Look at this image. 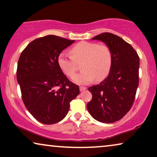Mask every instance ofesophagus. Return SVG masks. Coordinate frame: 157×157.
<instances>
[{
    "label": "esophagus",
    "instance_id": "1",
    "mask_svg": "<svg viewBox=\"0 0 157 157\" xmlns=\"http://www.w3.org/2000/svg\"><path fill=\"white\" fill-rule=\"evenodd\" d=\"M87 87H84V86H80V90L82 92L83 90H86Z\"/></svg>",
    "mask_w": 157,
    "mask_h": 157
}]
</instances>
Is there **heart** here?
<instances>
[{"instance_id": "b5f03b06", "label": "heart", "mask_w": 157, "mask_h": 157, "mask_svg": "<svg viewBox=\"0 0 157 157\" xmlns=\"http://www.w3.org/2000/svg\"><path fill=\"white\" fill-rule=\"evenodd\" d=\"M70 56L61 53L57 63L66 76L72 77L81 64L83 70L73 77V81L79 85H87L94 79L102 81L110 72L113 64V54L106 44H99L91 41H80L71 48Z\"/></svg>"}]
</instances>
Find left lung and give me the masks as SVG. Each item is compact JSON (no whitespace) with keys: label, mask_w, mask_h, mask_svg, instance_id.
Listing matches in <instances>:
<instances>
[{"label":"left lung","mask_w":157,"mask_h":157,"mask_svg":"<svg viewBox=\"0 0 157 157\" xmlns=\"http://www.w3.org/2000/svg\"><path fill=\"white\" fill-rule=\"evenodd\" d=\"M92 39L110 48L113 64L105 80L88 88L93 98L87 108L95 120L110 124L121 120L132 107L139 86V57L132 46L113 33H100Z\"/></svg>","instance_id":"obj_1"}]
</instances>
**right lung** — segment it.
I'll use <instances>...</instances> for the list:
<instances>
[{
  "label": "right lung",
  "mask_w": 157,
  "mask_h": 157,
  "mask_svg": "<svg viewBox=\"0 0 157 157\" xmlns=\"http://www.w3.org/2000/svg\"><path fill=\"white\" fill-rule=\"evenodd\" d=\"M74 42L47 35L31 41L21 54L16 77L23 102L41 124L62 121L80 93L78 85L68 80L57 63L60 53Z\"/></svg>",
  "instance_id": "add662e5"
}]
</instances>
